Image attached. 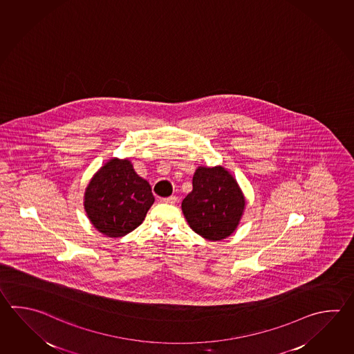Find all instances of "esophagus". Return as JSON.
I'll list each match as a JSON object with an SVG mask.
<instances>
[{"instance_id":"obj_1","label":"esophagus","mask_w":354,"mask_h":354,"mask_svg":"<svg viewBox=\"0 0 354 354\" xmlns=\"http://www.w3.org/2000/svg\"><path fill=\"white\" fill-rule=\"evenodd\" d=\"M176 201H178V198L175 195H171V196H167V198L162 199V202L166 203V204H175Z\"/></svg>"}]
</instances>
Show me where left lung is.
<instances>
[{
    "mask_svg": "<svg viewBox=\"0 0 354 354\" xmlns=\"http://www.w3.org/2000/svg\"><path fill=\"white\" fill-rule=\"evenodd\" d=\"M245 205L243 193L228 170L199 166L181 209L195 233L208 241H222L237 228Z\"/></svg>",
    "mask_w": 354,
    "mask_h": 354,
    "instance_id": "obj_1",
    "label": "left lung"
}]
</instances>
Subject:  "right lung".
<instances>
[{"label": "right lung", "instance_id": "1", "mask_svg": "<svg viewBox=\"0 0 354 354\" xmlns=\"http://www.w3.org/2000/svg\"><path fill=\"white\" fill-rule=\"evenodd\" d=\"M155 202L151 187L129 159H111L94 174L84 193V209L97 231L122 237L144 222Z\"/></svg>", "mask_w": 354, "mask_h": 354}]
</instances>
